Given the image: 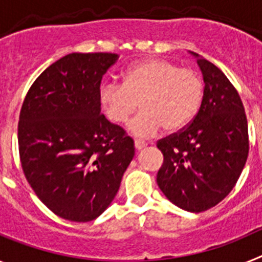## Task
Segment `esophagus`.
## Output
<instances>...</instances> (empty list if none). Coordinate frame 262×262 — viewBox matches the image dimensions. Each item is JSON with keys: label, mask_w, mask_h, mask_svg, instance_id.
Instances as JSON below:
<instances>
[{"label": "esophagus", "mask_w": 262, "mask_h": 262, "mask_svg": "<svg viewBox=\"0 0 262 262\" xmlns=\"http://www.w3.org/2000/svg\"><path fill=\"white\" fill-rule=\"evenodd\" d=\"M145 147H147V143L145 142H142V140H135L136 149H139V151H140V149H143V148H145Z\"/></svg>", "instance_id": "34e87169"}]
</instances>
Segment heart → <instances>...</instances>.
Listing matches in <instances>:
<instances>
[{"label": "heart", "instance_id": "obj_1", "mask_svg": "<svg viewBox=\"0 0 262 262\" xmlns=\"http://www.w3.org/2000/svg\"><path fill=\"white\" fill-rule=\"evenodd\" d=\"M98 96L114 123H123L139 102L142 111L127 128L139 138H149L161 127L176 131L193 119L202 102L203 81L196 72L169 60L148 59L124 72L123 85L102 82Z\"/></svg>", "mask_w": 262, "mask_h": 262}]
</instances>
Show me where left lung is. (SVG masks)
<instances>
[{"mask_svg": "<svg viewBox=\"0 0 262 262\" xmlns=\"http://www.w3.org/2000/svg\"><path fill=\"white\" fill-rule=\"evenodd\" d=\"M196 59L205 82L200 111L186 128L161 139L157 185L177 207L202 212L223 201L239 180L249 151L248 123L239 93L221 69Z\"/></svg>", "mask_w": 262, "mask_h": 262, "instance_id": "1", "label": "left lung"}]
</instances>
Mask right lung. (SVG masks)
<instances>
[{
    "mask_svg": "<svg viewBox=\"0 0 262 262\" xmlns=\"http://www.w3.org/2000/svg\"><path fill=\"white\" fill-rule=\"evenodd\" d=\"M118 57L66 55L36 78L20 108L23 173L39 200L67 221L102 214L135 155L133 139L101 114V81Z\"/></svg>",
    "mask_w": 262,
    "mask_h": 262,
    "instance_id": "1",
    "label": "right lung"
}]
</instances>
